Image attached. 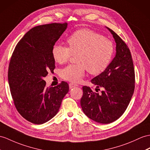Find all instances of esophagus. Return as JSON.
Masks as SVG:
<instances>
[{
	"mask_svg": "<svg viewBox=\"0 0 150 150\" xmlns=\"http://www.w3.org/2000/svg\"><path fill=\"white\" fill-rule=\"evenodd\" d=\"M69 88L71 89V88H72L76 87V86H78V85H76V84L71 83H69Z\"/></svg>",
	"mask_w": 150,
	"mask_h": 150,
	"instance_id": "1",
	"label": "esophagus"
}]
</instances>
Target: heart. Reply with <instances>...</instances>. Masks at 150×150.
Masks as SVG:
<instances>
[{"label":"heart","mask_w":150,"mask_h":150,"mask_svg":"<svg viewBox=\"0 0 150 150\" xmlns=\"http://www.w3.org/2000/svg\"><path fill=\"white\" fill-rule=\"evenodd\" d=\"M69 47L54 44L52 54L55 62L62 64L76 56L74 65H68L60 71L64 79L78 82L85 71L92 74L103 72L110 64L114 54L112 42L103 36L88 29H81L73 33L67 40Z\"/></svg>","instance_id":"obj_1"}]
</instances>
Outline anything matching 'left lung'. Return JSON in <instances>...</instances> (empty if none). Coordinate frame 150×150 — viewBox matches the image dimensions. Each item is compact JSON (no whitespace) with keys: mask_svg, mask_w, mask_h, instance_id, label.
<instances>
[{"mask_svg":"<svg viewBox=\"0 0 150 150\" xmlns=\"http://www.w3.org/2000/svg\"><path fill=\"white\" fill-rule=\"evenodd\" d=\"M106 28L116 42L115 57L101 74L91 80L96 86V92L98 88H102L101 93H95L84 86L81 98L83 112L94 122L103 124L115 122L123 114L135 87L134 64L129 47L114 31Z\"/></svg>","mask_w":150,"mask_h":150,"instance_id":"1","label":"left lung"}]
</instances>
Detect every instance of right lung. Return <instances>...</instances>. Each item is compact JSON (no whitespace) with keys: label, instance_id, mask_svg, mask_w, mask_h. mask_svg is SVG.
<instances>
[{"label":"right lung","instance_id":"right-lung-1","mask_svg":"<svg viewBox=\"0 0 150 150\" xmlns=\"http://www.w3.org/2000/svg\"><path fill=\"white\" fill-rule=\"evenodd\" d=\"M67 28V23H54L31 28L18 42L11 58V93L18 111L32 123L39 125L53 118L69 92L66 82L47 87L44 80L55 67L52 47Z\"/></svg>","mask_w":150,"mask_h":150}]
</instances>
